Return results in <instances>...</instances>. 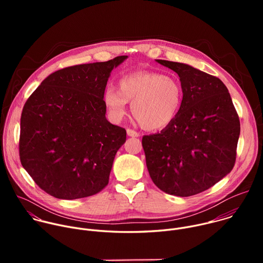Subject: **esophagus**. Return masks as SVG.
Instances as JSON below:
<instances>
[{
    "label": "esophagus",
    "mask_w": 263,
    "mask_h": 263,
    "mask_svg": "<svg viewBox=\"0 0 263 263\" xmlns=\"http://www.w3.org/2000/svg\"><path fill=\"white\" fill-rule=\"evenodd\" d=\"M127 135L130 137H138L139 133H137L136 131H134L132 129H127Z\"/></svg>",
    "instance_id": "34e87169"
}]
</instances>
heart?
<instances>
[{
    "mask_svg": "<svg viewBox=\"0 0 263 263\" xmlns=\"http://www.w3.org/2000/svg\"><path fill=\"white\" fill-rule=\"evenodd\" d=\"M183 89L178 79L158 71L140 70L122 77L119 90L106 87L103 102L110 119L120 122L131 103V114L138 125L149 131L168 127L178 117Z\"/></svg>",
    "mask_w": 263,
    "mask_h": 263,
    "instance_id": "obj_1",
    "label": "heart"
}]
</instances>
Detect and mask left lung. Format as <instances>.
Wrapping results in <instances>:
<instances>
[{"label":"left lung","mask_w":263,"mask_h":263,"mask_svg":"<svg viewBox=\"0 0 263 263\" xmlns=\"http://www.w3.org/2000/svg\"><path fill=\"white\" fill-rule=\"evenodd\" d=\"M156 61L178 73L183 101L168 127L142 137L146 167L162 192L191 197L232 171L239 119L228 88L218 78L185 63Z\"/></svg>","instance_id":"left-lung-1"}]
</instances>
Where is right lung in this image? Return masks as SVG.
<instances>
[{
    "label": "right lung",
    "instance_id": "obj_1",
    "mask_svg": "<svg viewBox=\"0 0 263 263\" xmlns=\"http://www.w3.org/2000/svg\"><path fill=\"white\" fill-rule=\"evenodd\" d=\"M127 58L59 69L27 100L21 118L20 158L47 194L81 199L108 184L126 130L107 121L103 95L112 69Z\"/></svg>",
    "mask_w": 263,
    "mask_h": 263
}]
</instances>
